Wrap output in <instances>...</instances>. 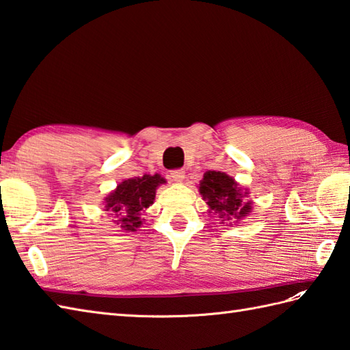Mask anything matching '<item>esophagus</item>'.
Instances as JSON below:
<instances>
[{"label":"esophagus","instance_id":"34e87169","mask_svg":"<svg viewBox=\"0 0 350 350\" xmlns=\"http://www.w3.org/2000/svg\"><path fill=\"white\" fill-rule=\"evenodd\" d=\"M170 177L174 182H182L185 179V171L182 168H176L170 171Z\"/></svg>","mask_w":350,"mask_h":350}]
</instances>
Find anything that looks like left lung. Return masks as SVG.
Here are the masks:
<instances>
[{
    "label": "left lung",
    "mask_w": 350,
    "mask_h": 350,
    "mask_svg": "<svg viewBox=\"0 0 350 350\" xmlns=\"http://www.w3.org/2000/svg\"><path fill=\"white\" fill-rule=\"evenodd\" d=\"M200 194L203 196L213 213L219 215V218L234 217L239 219L247 217L251 209V204L243 202L242 192L237 188L236 182L221 171H207L202 183H200Z\"/></svg>",
    "instance_id": "8db88e82"
}]
</instances>
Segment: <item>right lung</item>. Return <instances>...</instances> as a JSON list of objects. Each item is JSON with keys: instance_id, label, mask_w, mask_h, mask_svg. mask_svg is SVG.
<instances>
[{"instance_id": "add662e5", "label": "right lung", "mask_w": 350, "mask_h": 350, "mask_svg": "<svg viewBox=\"0 0 350 350\" xmlns=\"http://www.w3.org/2000/svg\"><path fill=\"white\" fill-rule=\"evenodd\" d=\"M165 183L159 174L133 177L124 180L107 198V211L114 212L116 222L123 230H133L141 226V211L153 203L158 185Z\"/></svg>"}]
</instances>
